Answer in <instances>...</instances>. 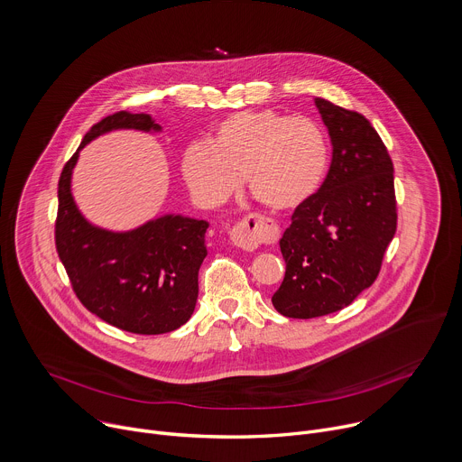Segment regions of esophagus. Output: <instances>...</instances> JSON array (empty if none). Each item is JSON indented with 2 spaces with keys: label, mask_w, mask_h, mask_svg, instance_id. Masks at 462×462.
Returning a JSON list of instances; mask_svg holds the SVG:
<instances>
[{
  "label": "esophagus",
  "mask_w": 462,
  "mask_h": 462,
  "mask_svg": "<svg viewBox=\"0 0 462 462\" xmlns=\"http://www.w3.org/2000/svg\"><path fill=\"white\" fill-rule=\"evenodd\" d=\"M272 234L270 225L261 216H248L230 230V239L236 246L243 250H254L261 245L263 239H268Z\"/></svg>",
  "instance_id": "34e87169"
}]
</instances>
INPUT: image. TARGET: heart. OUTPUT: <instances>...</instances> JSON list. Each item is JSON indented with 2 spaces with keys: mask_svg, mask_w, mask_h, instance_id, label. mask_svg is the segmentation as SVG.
Listing matches in <instances>:
<instances>
[{
  "mask_svg": "<svg viewBox=\"0 0 462 462\" xmlns=\"http://www.w3.org/2000/svg\"><path fill=\"white\" fill-rule=\"evenodd\" d=\"M328 156L327 135L316 121L275 110H243L221 119L207 143L183 152L181 174L205 207L226 201L245 176L259 203L291 212L321 189Z\"/></svg>",
  "mask_w": 462,
  "mask_h": 462,
  "instance_id": "1",
  "label": "heart"
}]
</instances>
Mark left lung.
<instances>
[{
  "instance_id": "8db88e82",
  "label": "left lung",
  "mask_w": 462,
  "mask_h": 462,
  "mask_svg": "<svg viewBox=\"0 0 462 462\" xmlns=\"http://www.w3.org/2000/svg\"><path fill=\"white\" fill-rule=\"evenodd\" d=\"M332 141L318 194L291 214L279 246L286 273L273 293L284 318L334 314L370 288L395 236L393 165L368 119L314 97Z\"/></svg>"
}]
</instances>
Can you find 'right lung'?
<instances>
[{
  "instance_id": "right-lung-1",
  "label": "right lung",
  "mask_w": 462,
  "mask_h": 462,
  "mask_svg": "<svg viewBox=\"0 0 462 462\" xmlns=\"http://www.w3.org/2000/svg\"><path fill=\"white\" fill-rule=\"evenodd\" d=\"M116 130L160 134L150 114L117 112L94 125L65 165L58 189L56 246L85 309L108 325L141 336L178 330L194 314L208 221L162 214L130 230L94 225L72 194L79 152Z\"/></svg>"
}]
</instances>
